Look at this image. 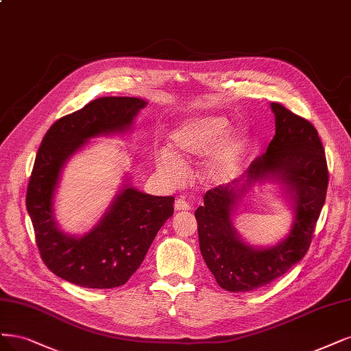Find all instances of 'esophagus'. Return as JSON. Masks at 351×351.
Masks as SVG:
<instances>
[{"label":"esophagus","mask_w":351,"mask_h":351,"mask_svg":"<svg viewBox=\"0 0 351 351\" xmlns=\"http://www.w3.org/2000/svg\"><path fill=\"white\" fill-rule=\"evenodd\" d=\"M174 208L177 212H181V210H190V204L184 200V199H177L176 203H174Z\"/></svg>","instance_id":"esophagus-1"}]
</instances>
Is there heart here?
Returning <instances> with one entry per match:
<instances>
[{
  "label": "heart",
  "mask_w": 351,
  "mask_h": 351,
  "mask_svg": "<svg viewBox=\"0 0 351 351\" xmlns=\"http://www.w3.org/2000/svg\"><path fill=\"white\" fill-rule=\"evenodd\" d=\"M228 128L229 120L221 114H200L183 120L168 136L171 151L155 152L156 173L168 183H180L186 176V164L210 152ZM217 145L202 165V178L210 186L228 183L235 176L248 152L250 138L244 129H234Z\"/></svg>",
  "instance_id": "heart-1"
}]
</instances>
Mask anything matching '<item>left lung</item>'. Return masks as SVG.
<instances>
[{"label":"left lung","instance_id":"left-lung-1","mask_svg":"<svg viewBox=\"0 0 351 351\" xmlns=\"http://www.w3.org/2000/svg\"><path fill=\"white\" fill-rule=\"evenodd\" d=\"M270 107L276 134L267 151L239 178L206 191L195 213L203 260L228 292L263 287L304 258L327 196L328 168L317 129L279 103ZM265 182L280 184L294 222L277 245L256 247L237 234L233 215L252 187Z\"/></svg>","mask_w":351,"mask_h":351}]
</instances>
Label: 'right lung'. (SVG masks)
<instances>
[{"instance_id":"1","label":"right lung","mask_w":351,"mask_h":351,"mask_svg":"<svg viewBox=\"0 0 351 351\" xmlns=\"http://www.w3.org/2000/svg\"><path fill=\"white\" fill-rule=\"evenodd\" d=\"M147 104L136 97H101L56 120L46 132L34 160L26 208L40 257L60 279L88 289L125 285L174 213L173 196L139 191L125 174L112 203L88 232L71 235L56 221L55 195L68 161L90 139L126 134Z\"/></svg>"}]
</instances>
